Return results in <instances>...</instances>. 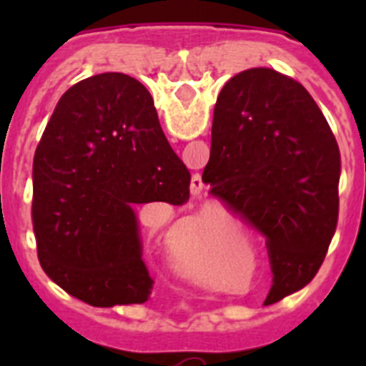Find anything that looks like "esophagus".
Listing matches in <instances>:
<instances>
[{
	"label": "esophagus",
	"instance_id": "1",
	"mask_svg": "<svg viewBox=\"0 0 366 366\" xmlns=\"http://www.w3.org/2000/svg\"><path fill=\"white\" fill-rule=\"evenodd\" d=\"M190 190H192L194 198H202L203 183H202V177H199V174H196V176L192 177V187H190Z\"/></svg>",
	"mask_w": 366,
	"mask_h": 366
}]
</instances>
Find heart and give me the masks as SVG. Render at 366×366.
<instances>
[{
	"mask_svg": "<svg viewBox=\"0 0 366 366\" xmlns=\"http://www.w3.org/2000/svg\"><path fill=\"white\" fill-rule=\"evenodd\" d=\"M170 247L176 254L187 253V251H202L207 253L212 247V236L207 234L203 229H194V231H179L174 234Z\"/></svg>",
	"mask_w": 366,
	"mask_h": 366,
	"instance_id": "b5f03b06",
	"label": "heart"
}]
</instances>
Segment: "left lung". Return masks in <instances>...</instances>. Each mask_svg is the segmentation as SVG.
Returning <instances> with one entry per match:
<instances>
[{"instance_id": "obj_1", "label": "left lung", "mask_w": 366, "mask_h": 366, "mask_svg": "<svg viewBox=\"0 0 366 366\" xmlns=\"http://www.w3.org/2000/svg\"><path fill=\"white\" fill-rule=\"evenodd\" d=\"M339 176L337 141L297 80L254 67L223 86L202 179L266 236L273 302L321 267L337 227Z\"/></svg>"}]
</instances>
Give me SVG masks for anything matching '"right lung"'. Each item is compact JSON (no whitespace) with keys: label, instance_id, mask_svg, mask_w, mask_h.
Segmentation results:
<instances>
[{"label":"right lung","instance_id":"right-lung-1","mask_svg":"<svg viewBox=\"0 0 366 366\" xmlns=\"http://www.w3.org/2000/svg\"><path fill=\"white\" fill-rule=\"evenodd\" d=\"M189 187V168L168 144L143 84L122 73L74 84L58 100L32 164L41 269L89 306L143 304L154 280L135 205H183Z\"/></svg>","mask_w":366,"mask_h":366}]
</instances>
